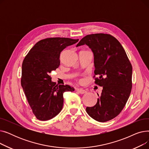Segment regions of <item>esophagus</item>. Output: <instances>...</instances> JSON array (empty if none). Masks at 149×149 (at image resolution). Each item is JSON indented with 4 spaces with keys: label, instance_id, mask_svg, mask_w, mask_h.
I'll return each mask as SVG.
<instances>
[{
    "label": "esophagus",
    "instance_id": "esophagus-1",
    "mask_svg": "<svg viewBox=\"0 0 149 149\" xmlns=\"http://www.w3.org/2000/svg\"><path fill=\"white\" fill-rule=\"evenodd\" d=\"M77 92H79V93H81V94H84V93H86L87 92L85 90H84V89H77Z\"/></svg>",
    "mask_w": 149,
    "mask_h": 149
}]
</instances>
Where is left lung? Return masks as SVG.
<instances>
[{"instance_id": "8db88e82", "label": "left lung", "mask_w": 149, "mask_h": 149, "mask_svg": "<svg viewBox=\"0 0 149 149\" xmlns=\"http://www.w3.org/2000/svg\"><path fill=\"white\" fill-rule=\"evenodd\" d=\"M86 45L93 54L95 83L103 87L97 104L87 107L93 119L106 122L118 115L126 105L132 89V67L121 43L114 37L95 34L83 37L77 47Z\"/></svg>"}]
</instances>
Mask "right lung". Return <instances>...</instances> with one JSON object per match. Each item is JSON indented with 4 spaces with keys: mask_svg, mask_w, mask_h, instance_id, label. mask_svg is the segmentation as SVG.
Masks as SVG:
<instances>
[{
    "mask_svg": "<svg viewBox=\"0 0 149 149\" xmlns=\"http://www.w3.org/2000/svg\"><path fill=\"white\" fill-rule=\"evenodd\" d=\"M79 39L48 38L38 42L22 63L21 85L36 118L47 121L57 115L63 105V93L74 91L69 85H56L49 74L58 68L61 52Z\"/></svg>",
    "mask_w": 149,
    "mask_h": 149,
    "instance_id": "obj_1",
    "label": "right lung"
}]
</instances>
